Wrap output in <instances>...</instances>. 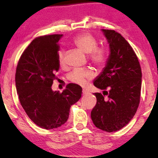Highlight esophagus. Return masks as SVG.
Returning a JSON list of instances; mask_svg holds the SVG:
<instances>
[{
	"instance_id": "esophagus-1",
	"label": "esophagus",
	"mask_w": 158,
	"mask_h": 158,
	"mask_svg": "<svg viewBox=\"0 0 158 158\" xmlns=\"http://www.w3.org/2000/svg\"><path fill=\"white\" fill-rule=\"evenodd\" d=\"M82 93H83V94H89V92L87 91L86 89H83L82 90Z\"/></svg>"
}]
</instances>
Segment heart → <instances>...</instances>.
Instances as JSON below:
<instances>
[{"instance_id":"1","label":"heart","mask_w":158,"mask_h":158,"mask_svg":"<svg viewBox=\"0 0 158 158\" xmlns=\"http://www.w3.org/2000/svg\"><path fill=\"white\" fill-rule=\"evenodd\" d=\"M73 45L88 54L90 62L99 69L106 64L108 57V50L106 45H98V40L91 34L84 32L78 35L73 39ZM58 60L60 66L65 65L64 52L60 50L58 53ZM93 77V72L89 69H74L69 76L71 82L79 85H85L88 80Z\"/></svg>"}]
</instances>
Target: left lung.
<instances>
[{
	"mask_svg": "<svg viewBox=\"0 0 158 158\" xmlns=\"http://www.w3.org/2000/svg\"><path fill=\"white\" fill-rule=\"evenodd\" d=\"M110 44V55L94 85L104 91L94 93L97 102L91 111L94 126L107 132L117 131L133 118L139 105L142 70L129 43L115 30L102 29Z\"/></svg>",
	"mask_w": 158,
	"mask_h": 158,
	"instance_id": "8db88e82",
	"label": "left lung"
}]
</instances>
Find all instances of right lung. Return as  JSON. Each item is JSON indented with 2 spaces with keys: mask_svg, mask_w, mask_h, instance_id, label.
<instances>
[{
  "mask_svg": "<svg viewBox=\"0 0 158 158\" xmlns=\"http://www.w3.org/2000/svg\"><path fill=\"white\" fill-rule=\"evenodd\" d=\"M62 35L37 37L22 52L16 67L15 81L20 103L39 127L52 129L64 124L71 106L81 98L82 88L69 84L62 92L52 85L59 71L58 41Z\"/></svg>",
  "mask_w": 158,
  "mask_h": 158,
  "instance_id": "1",
  "label": "right lung"
}]
</instances>
